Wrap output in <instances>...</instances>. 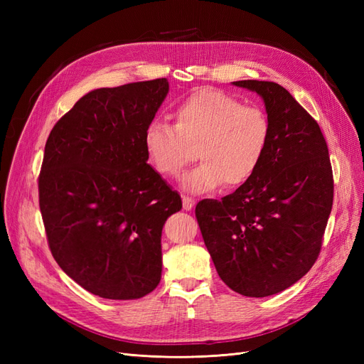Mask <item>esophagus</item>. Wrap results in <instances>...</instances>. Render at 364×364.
<instances>
[{
	"mask_svg": "<svg viewBox=\"0 0 364 364\" xmlns=\"http://www.w3.org/2000/svg\"><path fill=\"white\" fill-rule=\"evenodd\" d=\"M182 205H183V209L185 211H191L193 206H194V200L191 199V197H182Z\"/></svg>",
	"mask_w": 364,
	"mask_h": 364,
	"instance_id": "obj_1",
	"label": "esophagus"
}]
</instances>
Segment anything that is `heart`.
<instances>
[{
	"label": "heart",
	"mask_w": 364,
	"mask_h": 364,
	"mask_svg": "<svg viewBox=\"0 0 364 364\" xmlns=\"http://www.w3.org/2000/svg\"><path fill=\"white\" fill-rule=\"evenodd\" d=\"M174 126L162 119L147 124L142 144L149 164L164 178H178L191 159L200 162L183 176L182 186L199 194L247 183L266 155L272 136L269 115L241 105L222 91L203 87L176 105Z\"/></svg>",
	"instance_id": "1"
}]
</instances>
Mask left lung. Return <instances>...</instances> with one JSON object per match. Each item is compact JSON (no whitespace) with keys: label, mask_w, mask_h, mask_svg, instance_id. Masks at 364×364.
<instances>
[{"label":"left lung","mask_w":364,"mask_h":364,"mask_svg":"<svg viewBox=\"0 0 364 364\" xmlns=\"http://www.w3.org/2000/svg\"><path fill=\"white\" fill-rule=\"evenodd\" d=\"M266 106L272 136L253 178L196 217L218 277L249 297L277 294L313 267L331 214L334 181L317 121L274 82L240 80Z\"/></svg>","instance_id":"left-lung-1"}]
</instances>
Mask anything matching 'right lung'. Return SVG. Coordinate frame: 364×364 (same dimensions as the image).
I'll list each match as a JSON object with an SVG mask.
<instances>
[{"label":"right lung","mask_w":364,"mask_h":364,"mask_svg":"<svg viewBox=\"0 0 364 364\" xmlns=\"http://www.w3.org/2000/svg\"><path fill=\"white\" fill-rule=\"evenodd\" d=\"M167 94V79L94 90L47 139L38 185L50 250L105 299H139L161 281L162 228L182 200L147 164L142 135Z\"/></svg>","instance_id":"1"}]
</instances>
